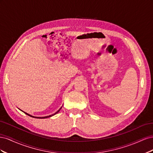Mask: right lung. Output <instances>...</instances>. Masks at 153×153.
Listing matches in <instances>:
<instances>
[{"instance_id": "add662e5", "label": "right lung", "mask_w": 153, "mask_h": 153, "mask_svg": "<svg viewBox=\"0 0 153 153\" xmlns=\"http://www.w3.org/2000/svg\"><path fill=\"white\" fill-rule=\"evenodd\" d=\"M59 110H58L57 111V112H56V113H55V114H56L57 112H59ZM25 114H27V115H29V116H30V117H35V118H39V119H43V118H48V117H50L51 116V115H49V116H46V117H34V116H32V115H29V114H27V113H25V112H24Z\"/></svg>"}]
</instances>
